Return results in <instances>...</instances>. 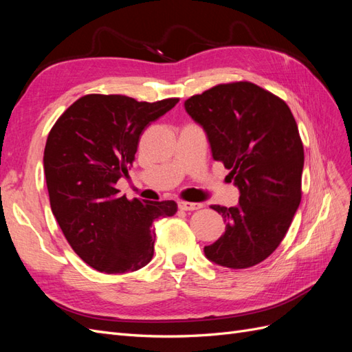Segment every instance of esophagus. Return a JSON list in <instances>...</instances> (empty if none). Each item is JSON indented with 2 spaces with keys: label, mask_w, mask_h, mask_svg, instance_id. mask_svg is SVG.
Instances as JSON below:
<instances>
[{
  "label": "esophagus",
  "mask_w": 352,
  "mask_h": 352,
  "mask_svg": "<svg viewBox=\"0 0 352 352\" xmlns=\"http://www.w3.org/2000/svg\"><path fill=\"white\" fill-rule=\"evenodd\" d=\"M202 207H204V206L199 204V202H185V201L179 202V208L184 210V211H194V210H199Z\"/></svg>",
  "instance_id": "1"
}]
</instances>
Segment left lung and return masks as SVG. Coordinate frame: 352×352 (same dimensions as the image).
I'll return each mask as SVG.
<instances>
[{
  "label": "left lung",
  "mask_w": 352,
  "mask_h": 352,
  "mask_svg": "<svg viewBox=\"0 0 352 352\" xmlns=\"http://www.w3.org/2000/svg\"><path fill=\"white\" fill-rule=\"evenodd\" d=\"M185 109L241 192L236 207L211 206L226 230L204 248L206 257L229 269L252 267L279 247L301 202L304 146L291 109L247 80L192 95Z\"/></svg>",
  "instance_id": "8db88e82"
}]
</instances>
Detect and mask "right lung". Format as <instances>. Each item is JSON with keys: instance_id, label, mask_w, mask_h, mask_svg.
I'll use <instances>...</instances> for the list:
<instances>
[{"instance_id": "add662e5", "label": "right lung", "mask_w": 352, "mask_h": 352, "mask_svg": "<svg viewBox=\"0 0 352 352\" xmlns=\"http://www.w3.org/2000/svg\"><path fill=\"white\" fill-rule=\"evenodd\" d=\"M177 102L89 94L50 131L44 172L52 214L92 269L109 274L140 270L154 255V220L176 214L175 201L127 199L116 184L132 167L142 132Z\"/></svg>"}]
</instances>
